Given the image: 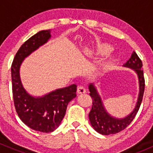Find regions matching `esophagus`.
Masks as SVG:
<instances>
[{
	"label": "esophagus",
	"mask_w": 153,
	"mask_h": 153,
	"mask_svg": "<svg viewBox=\"0 0 153 153\" xmlns=\"http://www.w3.org/2000/svg\"><path fill=\"white\" fill-rule=\"evenodd\" d=\"M77 92H78V94H79V95L84 94V93H86V89L84 87V86H78V89H77Z\"/></svg>",
	"instance_id": "obj_1"
}]
</instances>
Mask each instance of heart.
Returning a JSON list of instances; mask_svg holds the SVG:
<instances>
[{
	"mask_svg": "<svg viewBox=\"0 0 153 153\" xmlns=\"http://www.w3.org/2000/svg\"><path fill=\"white\" fill-rule=\"evenodd\" d=\"M112 50V47L109 44L106 43H102L97 46L96 49L95 50V54L96 55H105L109 54ZM116 62V59L115 57L110 56L106 58L102 62L100 63L99 65L94 69L95 73L98 75H102L109 72L112 69Z\"/></svg>",
	"mask_w": 153,
	"mask_h": 153,
	"instance_id": "heart-1",
	"label": "heart"
}]
</instances>
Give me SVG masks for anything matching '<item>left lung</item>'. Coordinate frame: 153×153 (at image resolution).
Wrapping results in <instances>:
<instances>
[{
	"label": "left lung",
	"instance_id": "1",
	"mask_svg": "<svg viewBox=\"0 0 153 153\" xmlns=\"http://www.w3.org/2000/svg\"><path fill=\"white\" fill-rule=\"evenodd\" d=\"M142 61L140 59L135 52L132 53L130 58L124 64V67L133 69L138 75L139 84V92L136 105L133 110L128 115L123 118H118L112 116L104 107L101 96L98 93L97 88L92 83L89 85V95L92 99V106L89 114L90 124L93 129L101 135H111L115 134L124 130L133 121L141 106L144 92L145 81L142 70Z\"/></svg>",
	"mask_w": 153,
	"mask_h": 153
}]
</instances>
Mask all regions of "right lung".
Listing matches in <instances>:
<instances>
[{
    "mask_svg": "<svg viewBox=\"0 0 153 153\" xmlns=\"http://www.w3.org/2000/svg\"><path fill=\"white\" fill-rule=\"evenodd\" d=\"M51 31L42 30L29 38L18 49L11 67L12 95L18 116L27 126L41 132H52L61 124L67 105L76 97L77 86L57 89L43 96L35 97L23 86L20 68L30 54L47 43Z\"/></svg>",
    "mask_w": 153,
    "mask_h": 153,
    "instance_id": "right-lung-1",
    "label": "right lung"
}]
</instances>
